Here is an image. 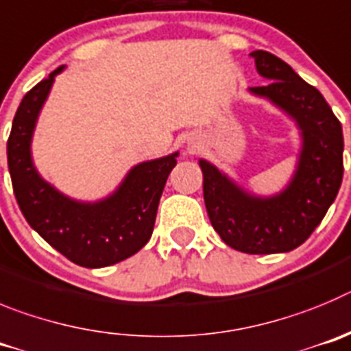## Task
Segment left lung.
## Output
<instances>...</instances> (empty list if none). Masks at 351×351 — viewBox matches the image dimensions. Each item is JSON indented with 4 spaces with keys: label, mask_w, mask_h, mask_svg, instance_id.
<instances>
[{
    "label": "left lung",
    "mask_w": 351,
    "mask_h": 351,
    "mask_svg": "<svg viewBox=\"0 0 351 351\" xmlns=\"http://www.w3.org/2000/svg\"><path fill=\"white\" fill-rule=\"evenodd\" d=\"M266 85L250 87L298 124V168L282 192L254 195L213 164L201 159L208 217L226 245L245 254H282L298 248L322 222L343 180V129L318 89L306 84L285 61L266 52L250 53Z\"/></svg>",
    "instance_id": "1"
}]
</instances>
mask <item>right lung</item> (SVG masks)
Listing matches in <instances>:
<instances>
[{
  "label": "right lung",
  "instance_id": "right-lung-1",
  "mask_svg": "<svg viewBox=\"0 0 351 351\" xmlns=\"http://www.w3.org/2000/svg\"><path fill=\"white\" fill-rule=\"evenodd\" d=\"M62 69L59 66L22 97L6 143L8 171L19 208L38 234L78 266L106 267L148 243L178 152L136 164L113 194L96 203L75 201L52 187L34 168L31 140L53 78Z\"/></svg>",
  "mask_w": 351,
  "mask_h": 351
}]
</instances>
